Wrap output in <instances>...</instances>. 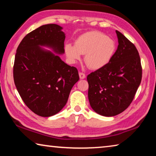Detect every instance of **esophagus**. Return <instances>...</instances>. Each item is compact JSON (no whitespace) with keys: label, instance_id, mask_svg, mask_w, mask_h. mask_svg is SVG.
I'll return each instance as SVG.
<instances>
[{"label":"esophagus","instance_id":"esophagus-1","mask_svg":"<svg viewBox=\"0 0 156 156\" xmlns=\"http://www.w3.org/2000/svg\"><path fill=\"white\" fill-rule=\"evenodd\" d=\"M79 76H80V79H84V78H85V77H86L85 74H84V73H83V72L79 73Z\"/></svg>","mask_w":156,"mask_h":156}]
</instances>
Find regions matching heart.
<instances>
[{"label": "heart", "mask_w": 156, "mask_h": 156, "mask_svg": "<svg viewBox=\"0 0 156 156\" xmlns=\"http://www.w3.org/2000/svg\"><path fill=\"white\" fill-rule=\"evenodd\" d=\"M115 50V41L97 31L82 34L76 39L74 45L67 44L65 46L66 56L71 63L80 60V54H83L87 65L94 70L106 66L112 59Z\"/></svg>", "instance_id": "1"}]
</instances>
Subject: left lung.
<instances>
[{"label":"left lung","instance_id":"left-lung-1","mask_svg":"<svg viewBox=\"0 0 156 156\" xmlns=\"http://www.w3.org/2000/svg\"><path fill=\"white\" fill-rule=\"evenodd\" d=\"M118 46L108 64L87 76L92 109L104 116L124 112L133 101L142 80L140 58L136 46L116 30Z\"/></svg>","mask_w":156,"mask_h":156}]
</instances>
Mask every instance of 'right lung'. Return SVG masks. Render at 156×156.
<instances>
[{"mask_svg":"<svg viewBox=\"0 0 156 156\" xmlns=\"http://www.w3.org/2000/svg\"><path fill=\"white\" fill-rule=\"evenodd\" d=\"M56 24L42 25L27 34L15 56L14 80L21 98L31 111L42 117L58 113L79 80L78 69L56 54L65 53V34Z\"/></svg>","mask_w":156,"mask_h":156,"instance_id":"right-lung-1","label":"right lung"}]
</instances>
